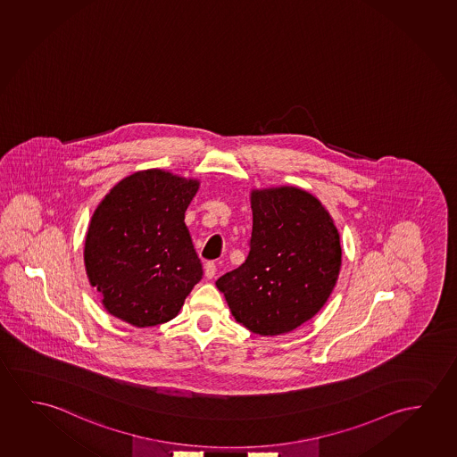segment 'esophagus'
I'll list each match as a JSON object with an SVG mask.
<instances>
[{
  "label": "esophagus",
  "mask_w": 457,
  "mask_h": 457,
  "mask_svg": "<svg viewBox=\"0 0 457 457\" xmlns=\"http://www.w3.org/2000/svg\"><path fill=\"white\" fill-rule=\"evenodd\" d=\"M204 272H205V277H207V278H213L215 274H217V266H215V262H213V261L205 262V266H204Z\"/></svg>",
  "instance_id": "34e87169"
}]
</instances>
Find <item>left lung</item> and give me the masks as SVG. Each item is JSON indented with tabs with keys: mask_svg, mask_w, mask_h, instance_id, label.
<instances>
[{
	"mask_svg": "<svg viewBox=\"0 0 457 457\" xmlns=\"http://www.w3.org/2000/svg\"><path fill=\"white\" fill-rule=\"evenodd\" d=\"M252 211L250 253L217 287L239 323L260 336H280L329 299L342 264L340 237L321 203L299 188L253 191Z\"/></svg>",
	"mask_w": 457,
	"mask_h": 457,
	"instance_id": "1",
	"label": "left lung"
}]
</instances>
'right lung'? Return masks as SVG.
<instances>
[{"label":"right lung","mask_w":457,"mask_h":457,"mask_svg":"<svg viewBox=\"0 0 457 457\" xmlns=\"http://www.w3.org/2000/svg\"><path fill=\"white\" fill-rule=\"evenodd\" d=\"M199 183L148 169L123 179L93 213L85 269L105 310L127 323H166L203 278L185 225Z\"/></svg>","instance_id":"right-lung-1"}]
</instances>
